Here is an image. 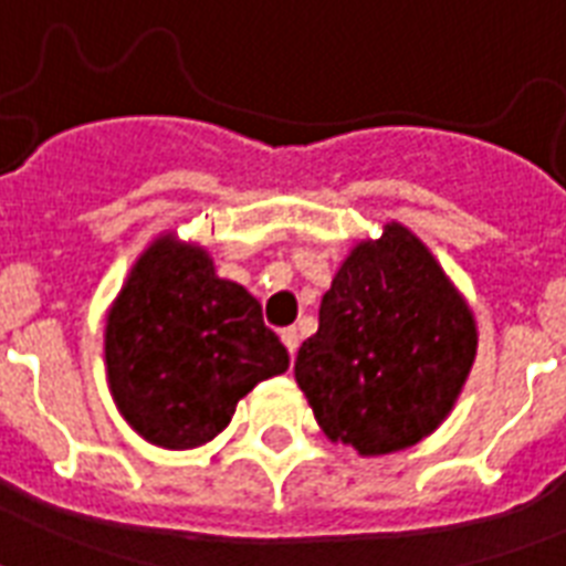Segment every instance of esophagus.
<instances>
[{
  "mask_svg": "<svg viewBox=\"0 0 566 566\" xmlns=\"http://www.w3.org/2000/svg\"><path fill=\"white\" fill-rule=\"evenodd\" d=\"M282 340L284 346H287V353L296 355V349H300V328H284L282 332Z\"/></svg>",
  "mask_w": 566,
  "mask_h": 566,
  "instance_id": "34e87169",
  "label": "esophagus"
}]
</instances>
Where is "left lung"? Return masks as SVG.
Instances as JSON below:
<instances>
[{"label":"left lung","instance_id":"8db88e82","mask_svg":"<svg viewBox=\"0 0 566 566\" xmlns=\"http://www.w3.org/2000/svg\"><path fill=\"white\" fill-rule=\"evenodd\" d=\"M475 346L473 311L443 266L413 231L387 222L346 255L293 373L326 438L373 458L447 420Z\"/></svg>","mask_w":566,"mask_h":566}]
</instances>
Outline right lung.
I'll list each match as a JSON object with an SVG mask.
<instances>
[{"mask_svg":"<svg viewBox=\"0 0 566 566\" xmlns=\"http://www.w3.org/2000/svg\"><path fill=\"white\" fill-rule=\"evenodd\" d=\"M287 364L255 296L172 231L137 258L105 323L111 396L128 426L164 449L217 438L240 399Z\"/></svg>","mask_w":566,"mask_h":566,"instance_id":"add662e5","label":"right lung"}]
</instances>
